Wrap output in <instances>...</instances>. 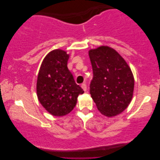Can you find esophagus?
Wrapping results in <instances>:
<instances>
[{
  "label": "esophagus",
  "mask_w": 160,
  "mask_h": 160,
  "mask_svg": "<svg viewBox=\"0 0 160 160\" xmlns=\"http://www.w3.org/2000/svg\"><path fill=\"white\" fill-rule=\"evenodd\" d=\"M81 87H82V88L84 89V92L87 91V85H86V84H82V86H81Z\"/></svg>",
  "instance_id": "1"
}]
</instances>
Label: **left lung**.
<instances>
[{
  "label": "left lung",
  "instance_id": "left-lung-1",
  "mask_svg": "<svg viewBox=\"0 0 160 160\" xmlns=\"http://www.w3.org/2000/svg\"><path fill=\"white\" fill-rule=\"evenodd\" d=\"M92 66L91 97L98 111L108 117L117 116L130 103L134 76L124 59L115 49L100 46L89 51Z\"/></svg>",
  "mask_w": 160,
  "mask_h": 160
}]
</instances>
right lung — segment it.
<instances>
[{
    "label": "right lung",
    "instance_id": "right-lung-1",
    "mask_svg": "<svg viewBox=\"0 0 160 160\" xmlns=\"http://www.w3.org/2000/svg\"><path fill=\"white\" fill-rule=\"evenodd\" d=\"M69 54L62 49L52 50L41 63L37 78L38 99L50 114L62 117L76 106L84 90L76 84L68 68Z\"/></svg>",
    "mask_w": 160,
    "mask_h": 160
}]
</instances>
